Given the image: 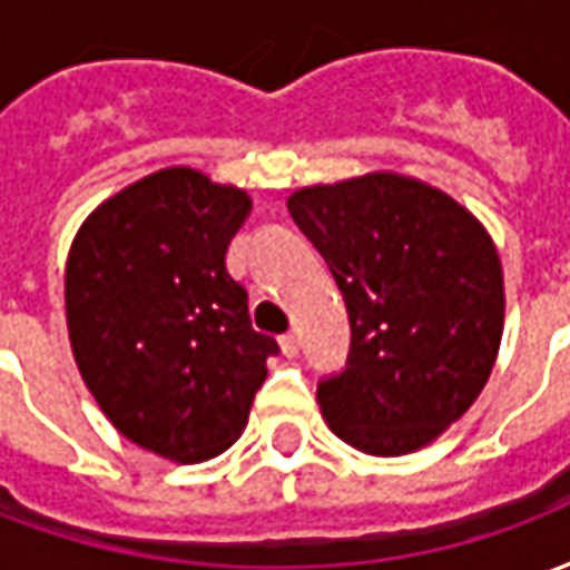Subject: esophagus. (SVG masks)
<instances>
[{"label":"esophagus","instance_id":"34e87169","mask_svg":"<svg viewBox=\"0 0 570 570\" xmlns=\"http://www.w3.org/2000/svg\"><path fill=\"white\" fill-rule=\"evenodd\" d=\"M281 351H284V357H296V354H298V335L296 333L281 335Z\"/></svg>","mask_w":570,"mask_h":570}]
</instances>
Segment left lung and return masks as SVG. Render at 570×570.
<instances>
[{
    "mask_svg": "<svg viewBox=\"0 0 570 570\" xmlns=\"http://www.w3.org/2000/svg\"><path fill=\"white\" fill-rule=\"evenodd\" d=\"M351 321L347 366L317 384L330 430L360 452H419L476 403L503 335L494 240L452 195L363 174L289 195Z\"/></svg>",
    "mask_w": 570,
    "mask_h": 570,
    "instance_id": "1",
    "label": "left lung"
}]
</instances>
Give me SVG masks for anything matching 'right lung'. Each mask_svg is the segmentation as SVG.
Masks as SVG:
<instances>
[{
	"label": "right lung",
	"mask_w": 570,
	"mask_h": 570,
	"mask_svg": "<svg viewBox=\"0 0 570 570\" xmlns=\"http://www.w3.org/2000/svg\"><path fill=\"white\" fill-rule=\"evenodd\" d=\"M247 216L244 188L164 167L106 198L69 247L81 382L121 436L176 464L216 458L240 436L277 354L225 265Z\"/></svg>",
	"instance_id": "1"
}]
</instances>
